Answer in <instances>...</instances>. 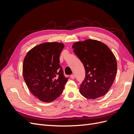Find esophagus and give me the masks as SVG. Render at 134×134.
<instances>
[{
	"instance_id": "34e87169",
	"label": "esophagus",
	"mask_w": 134,
	"mask_h": 134,
	"mask_svg": "<svg viewBox=\"0 0 134 134\" xmlns=\"http://www.w3.org/2000/svg\"><path fill=\"white\" fill-rule=\"evenodd\" d=\"M70 78H71V79H75V75L74 74H72V75H70Z\"/></svg>"
}]
</instances>
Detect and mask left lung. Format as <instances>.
<instances>
[{
	"mask_svg": "<svg viewBox=\"0 0 134 134\" xmlns=\"http://www.w3.org/2000/svg\"><path fill=\"white\" fill-rule=\"evenodd\" d=\"M72 48L86 70V77L79 88L80 94L93 99L106 94L117 74L116 59L110 48L92 39L76 42Z\"/></svg>",
	"mask_w": 134,
	"mask_h": 134,
	"instance_id": "8db88e82",
	"label": "left lung"
}]
</instances>
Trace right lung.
<instances>
[{
  "label": "right lung",
  "instance_id": "right-lung-1",
  "mask_svg": "<svg viewBox=\"0 0 134 134\" xmlns=\"http://www.w3.org/2000/svg\"><path fill=\"white\" fill-rule=\"evenodd\" d=\"M61 42H44L27 52L23 63V75L32 95L44 102L54 100L62 94L68 78L60 65Z\"/></svg>",
  "mask_w": 134,
  "mask_h": 134
}]
</instances>
